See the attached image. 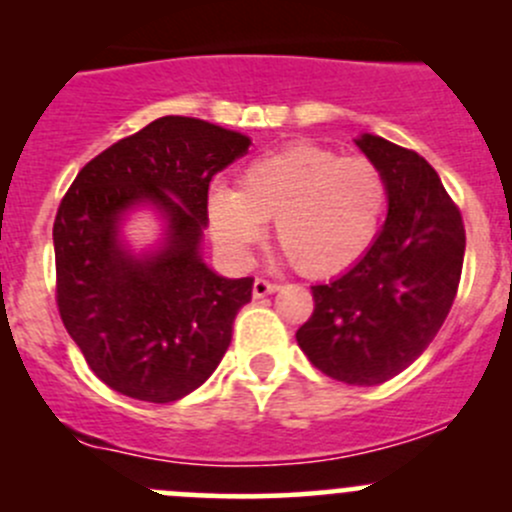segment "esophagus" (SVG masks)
Listing matches in <instances>:
<instances>
[{
	"label": "esophagus",
	"mask_w": 512,
	"mask_h": 512,
	"mask_svg": "<svg viewBox=\"0 0 512 512\" xmlns=\"http://www.w3.org/2000/svg\"><path fill=\"white\" fill-rule=\"evenodd\" d=\"M277 289H280V287H277L275 282L262 280V277H257L255 285H252V294H255V299H262V297H267V294L277 292Z\"/></svg>",
	"instance_id": "34e87169"
}]
</instances>
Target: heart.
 <instances>
[{
  "mask_svg": "<svg viewBox=\"0 0 512 512\" xmlns=\"http://www.w3.org/2000/svg\"><path fill=\"white\" fill-rule=\"evenodd\" d=\"M386 178L369 158L297 141L242 168L240 185H213L205 200L210 235L235 265H247L267 220L294 270L332 277L356 265L386 213Z\"/></svg>",
  "mask_w": 512,
  "mask_h": 512,
  "instance_id": "1",
  "label": "heart"
}]
</instances>
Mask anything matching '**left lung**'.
Here are the masks:
<instances>
[{
  "instance_id": "8db88e82",
  "label": "left lung",
  "mask_w": 512,
  "mask_h": 512,
  "mask_svg": "<svg viewBox=\"0 0 512 512\" xmlns=\"http://www.w3.org/2000/svg\"><path fill=\"white\" fill-rule=\"evenodd\" d=\"M356 146L384 173L389 215L349 272L314 285L297 344L322 374L376 386L411 366L456 299L466 252L461 210L416 151L364 136Z\"/></svg>"
}]
</instances>
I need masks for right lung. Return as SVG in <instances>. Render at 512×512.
Returning <instances> with one entry per match:
<instances>
[{"label":"right lung","mask_w":512,"mask_h":512,"mask_svg":"<svg viewBox=\"0 0 512 512\" xmlns=\"http://www.w3.org/2000/svg\"><path fill=\"white\" fill-rule=\"evenodd\" d=\"M250 138L188 116H163L84 165L54 220L56 304L86 364L113 391L170 404L205 384L252 299V277L227 280L200 257L210 180ZM141 202L164 213L158 253L117 240Z\"/></svg>","instance_id":"1"}]
</instances>
